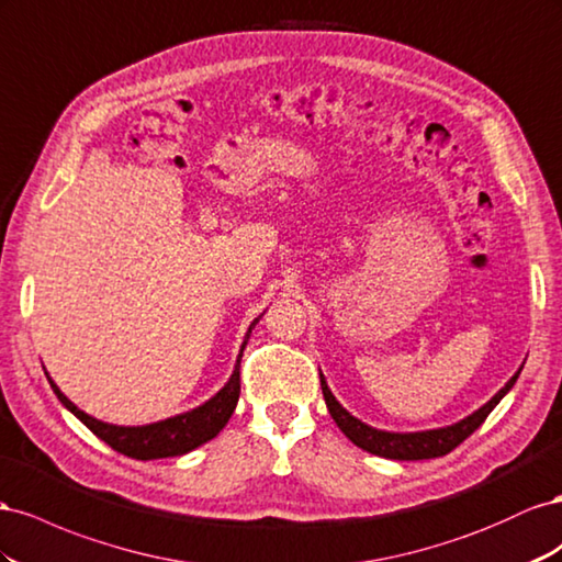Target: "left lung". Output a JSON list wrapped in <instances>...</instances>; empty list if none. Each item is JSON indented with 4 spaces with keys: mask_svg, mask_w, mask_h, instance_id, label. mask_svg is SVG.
Masks as SVG:
<instances>
[{
    "mask_svg": "<svg viewBox=\"0 0 562 562\" xmlns=\"http://www.w3.org/2000/svg\"><path fill=\"white\" fill-rule=\"evenodd\" d=\"M520 372H516V376H510V381L506 386L496 393L487 405L480 407L477 412H473L467 419L447 426V428H436V430H424V432H389V430H376L372 426L362 424L356 416H350L336 397L331 395V391L327 389L325 376L319 374V386H323V395L327 409L331 414V419L336 422L344 430V436L356 442L358 447H362L364 452L376 454V457H386V459H397V461H416V459H432V457H445L447 452H452L454 447H459L463 440H467L471 432L487 419V414L499 405V400L513 389Z\"/></svg>",
    "mask_w": 562,
    "mask_h": 562,
    "instance_id": "obj_1",
    "label": "left lung"
}]
</instances>
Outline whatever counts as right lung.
<instances>
[{
  "mask_svg": "<svg viewBox=\"0 0 562 562\" xmlns=\"http://www.w3.org/2000/svg\"><path fill=\"white\" fill-rule=\"evenodd\" d=\"M259 317L254 319L251 327L259 323ZM251 327L245 336L243 350L247 346ZM239 358H243V352H239ZM239 358H237L231 381L210 400V403H204L202 407L192 409V412L171 416V419L150 424V426H112V424H103L99 419H93V416L85 414L82 409H77L70 400L58 391V386L49 376L46 379H49L52 389L58 395L60 403L66 405L77 416V419L93 432L95 438H101L103 442H108L112 447V450L124 454V457L148 461V459H165V457L186 454L190 450H195V447L204 445L206 440L218 436V430L228 424L231 414L235 412L237 397H239Z\"/></svg>",
  "mask_w": 562,
  "mask_h": 562,
  "instance_id": "add662e5",
  "label": "right lung"
}]
</instances>
